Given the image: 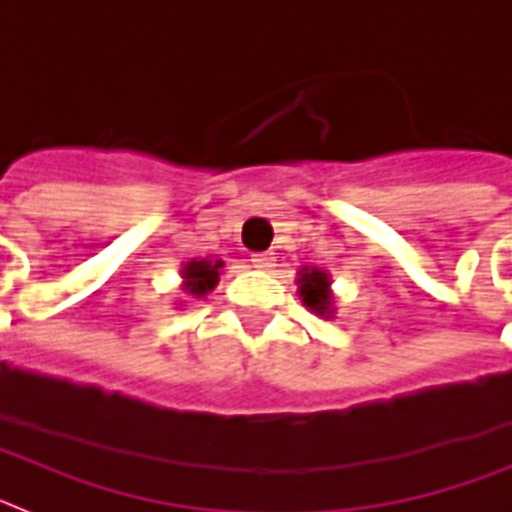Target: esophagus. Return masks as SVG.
<instances>
[{
  "mask_svg": "<svg viewBox=\"0 0 512 512\" xmlns=\"http://www.w3.org/2000/svg\"><path fill=\"white\" fill-rule=\"evenodd\" d=\"M253 269L259 271H269L271 266H274V256L271 253H253Z\"/></svg>",
  "mask_w": 512,
  "mask_h": 512,
  "instance_id": "obj_1",
  "label": "esophagus"
}]
</instances>
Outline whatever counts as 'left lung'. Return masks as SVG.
Here are the masks:
<instances>
[{"instance_id":"8db88e82","label":"left lung","mask_w":512,"mask_h":512,"mask_svg":"<svg viewBox=\"0 0 512 512\" xmlns=\"http://www.w3.org/2000/svg\"><path fill=\"white\" fill-rule=\"evenodd\" d=\"M297 295H300L302 305L310 312L320 315V318H333L336 312V297H333V289H330V274L323 269H315V266H302L297 271Z\"/></svg>"}]
</instances>
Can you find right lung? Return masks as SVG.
I'll return each instance as SVG.
<instances>
[{
  "instance_id": "right-lung-1",
  "label": "right lung",
  "mask_w": 512,
  "mask_h": 512,
  "mask_svg": "<svg viewBox=\"0 0 512 512\" xmlns=\"http://www.w3.org/2000/svg\"><path fill=\"white\" fill-rule=\"evenodd\" d=\"M223 261H210V259H192L187 264H182V292L184 295L200 300L207 297L212 289L220 282V269H223ZM179 305V302H176Z\"/></svg>"
}]
</instances>
